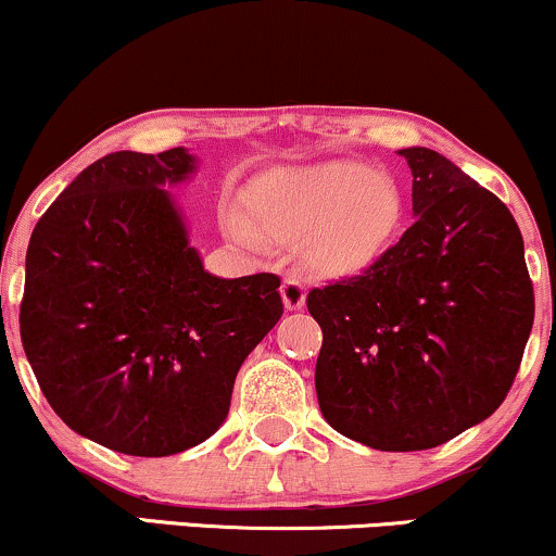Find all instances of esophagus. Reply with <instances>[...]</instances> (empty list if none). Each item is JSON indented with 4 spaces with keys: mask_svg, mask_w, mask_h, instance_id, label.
Returning <instances> with one entry per match:
<instances>
[{
    "mask_svg": "<svg viewBox=\"0 0 556 556\" xmlns=\"http://www.w3.org/2000/svg\"><path fill=\"white\" fill-rule=\"evenodd\" d=\"M282 300H285V305L290 311L303 308V303H305V285H303V279L298 277V274H287V277H285V282H282Z\"/></svg>",
    "mask_w": 556,
    "mask_h": 556,
    "instance_id": "1",
    "label": "esophagus"
}]
</instances>
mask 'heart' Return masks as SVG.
I'll return each instance as SVG.
<instances>
[{
    "label": "heart",
    "mask_w": 556,
    "mask_h": 556,
    "mask_svg": "<svg viewBox=\"0 0 556 556\" xmlns=\"http://www.w3.org/2000/svg\"><path fill=\"white\" fill-rule=\"evenodd\" d=\"M251 222L227 216L235 238L295 245L324 274L355 271L371 264L400 225V190L389 177L355 162H327L279 169L248 190Z\"/></svg>",
    "instance_id": "obj_1"
}]
</instances>
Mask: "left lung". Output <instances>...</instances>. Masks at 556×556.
Returning <instances> with one entry per match:
<instances>
[{"label": "left lung", "instance_id": "8db88e82", "mask_svg": "<svg viewBox=\"0 0 556 556\" xmlns=\"http://www.w3.org/2000/svg\"><path fill=\"white\" fill-rule=\"evenodd\" d=\"M400 156L416 222L368 269L305 298L324 334V418L381 452L431 450L486 420L518 376L535 311L509 208L437 151Z\"/></svg>", "mask_w": 556, "mask_h": 556}]
</instances>
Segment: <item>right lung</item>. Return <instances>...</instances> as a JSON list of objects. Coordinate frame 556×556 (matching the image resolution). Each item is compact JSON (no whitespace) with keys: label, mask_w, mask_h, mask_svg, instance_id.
<instances>
[{"label":"right lung","mask_w":556,"mask_h":556,"mask_svg":"<svg viewBox=\"0 0 556 556\" xmlns=\"http://www.w3.org/2000/svg\"><path fill=\"white\" fill-rule=\"evenodd\" d=\"M195 159L114 151L38 219L25 256L21 340L73 431L167 457L225 424L235 376L285 314L277 274L203 271L164 185Z\"/></svg>","instance_id":"add662e5"}]
</instances>
